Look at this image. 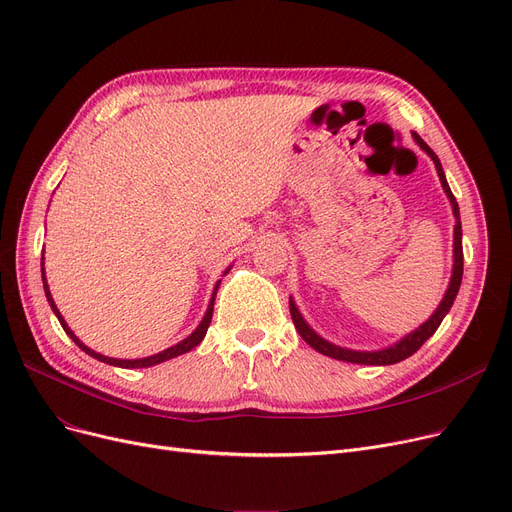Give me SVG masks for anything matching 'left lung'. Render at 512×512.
Here are the masks:
<instances>
[{"label":"left lung","mask_w":512,"mask_h":512,"mask_svg":"<svg viewBox=\"0 0 512 512\" xmlns=\"http://www.w3.org/2000/svg\"><path fill=\"white\" fill-rule=\"evenodd\" d=\"M414 140L420 145L422 151L428 153V157H431L435 161V168H437V174H439V180H441V187L449 199V203H452V210H454V218H456V227H454V271H452V279H449V288L441 300V304L437 306V311L428 317V321H424L420 327H416V330L412 334H407L405 338H401L397 344L393 346H386V349L382 351H351V349H342V346H336L332 342L323 340L319 334H315L311 330V325L306 323L300 315V311L296 309L294 300L290 298V315H292V321L296 325L298 334L302 336V340L306 344H311L313 349L321 355H327L332 359H338V361H349V363H359V365H393V363H399L407 357H412L420 346L431 338L437 327L441 325L443 317L449 313V309H452V304L458 296V290H460V283H462V269H464V254H462V224H460V208H458V201L452 193V189H449L447 180H445V174H443V168H441V161L439 157L433 153V149L426 145V142L414 132Z\"/></svg>","instance_id":"left-lung-1"}]
</instances>
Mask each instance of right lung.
I'll list each match as a JSON object with an SVG mask.
<instances>
[{"instance_id":"add662e5","label":"right lung","mask_w":512,"mask_h":512,"mask_svg":"<svg viewBox=\"0 0 512 512\" xmlns=\"http://www.w3.org/2000/svg\"><path fill=\"white\" fill-rule=\"evenodd\" d=\"M229 271V269H227ZM224 271V273H227ZM42 281H44V292H46V298H48V302H50V306H52V311H54V315L58 317V321H60V325H63V330L67 332V336H71V340L79 346L81 351H86L90 357H94V359H98V361H102V363H109V365H115V367H151V365H157V363H161V361H168V359H172V357H178V355H182V353H189L191 349H195V346L206 338V332H208V327H210V321H212V313H214V300H216V292H218V285L220 283H216V288H214V294H212V300H210V304H208V311H206V317L201 319V323L197 325V330L191 334V336H187L185 340L182 342H178V344H174V346H170V349H166V351H161V353H157V355H151V357H145V359H113V357H105V355H100V353H96V351H92V349H88V346L81 342L73 332H71V327L67 325V321L63 319V315L58 313V309H56V304H54V300H52V294H50V288H48V281H46V273H44V254H42Z\"/></svg>"}]
</instances>
